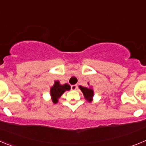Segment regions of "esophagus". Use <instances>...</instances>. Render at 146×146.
I'll return each mask as SVG.
<instances>
[{
  "label": "esophagus",
  "instance_id": "esophagus-1",
  "mask_svg": "<svg viewBox=\"0 0 146 146\" xmlns=\"http://www.w3.org/2000/svg\"><path fill=\"white\" fill-rule=\"evenodd\" d=\"M77 88V85H72V86H71V89H72V90H76Z\"/></svg>",
  "mask_w": 146,
  "mask_h": 146
}]
</instances>
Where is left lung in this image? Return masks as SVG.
<instances>
[{"label":"left lung","mask_w":146,"mask_h":146,"mask_svg":"<svg viewBox=\"0 0 146 146\" xmlns=\"http://www.w3.org/2000/svg\"><path fill=\"white\" fill-rule=\"evenodd\" d=\"M80 89L82 91V94L84 95V97L88 102L92 101V98L94 96V91L91 88H86L82 86H79Z\"/></svg>","instance_id":"8db88e82"}]
</instances>
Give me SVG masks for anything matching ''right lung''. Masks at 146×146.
Segmentation results:
<instances>
[{
    "mask_svg": "<svg viewBox=\"0 0 146 146\" xmlns=\"http://www.w3.org/2000/svg\"><path fill=\"white\" fill-rule=\"evenodd\" d=\"M70 86L67 83L64 85H60L59 81H55L53 86L50 88V96L52 98L53 103L56 104L58 102V99L66 91L70 90Z\"/></svg>",
    "mask_w": 146,
    "mask_h": 146,
    "instance_id": "obj_1",
    "label": "right lung"
}]
</instances>
